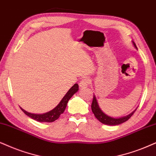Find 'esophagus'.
Returning a JSON list of instances; mask_svg holds the SVG:
<instances>
[{"instance_id":"34e87169","label":"esophagus","mask_w":156,"mask_h":156,"mask_svg":"<svg viewBox=\"0 0 156 156\" xmlns=\"http://www.w3.org/2000/svg\"><path fill=\"white\" fill-rule=\"evenodd\" d=\"M90 80L88 78H85L83 79H82L79 82V86L80 88H87L88 86V85L90 84Z\"/></svg>"}]
</instances>
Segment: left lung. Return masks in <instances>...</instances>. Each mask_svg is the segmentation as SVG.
<instances>
[{"instance_id":"1","label":"left lung","mask_w":156,"mask_h":156,"mask_svg":"<svg viewBox=\"0 0 156 156\" xmlns=\"http://www.w3.org/2000/svg\"><path fill=\"white\" fill-rule=\"evenodd\" d=\"M134 46H135L136 48V44L133 42ZM91 109L93 113H94V116H95L96 119H97L98 121L101 122V123L104 124V125H120V124L123 123L126 121H127L128 119L130 118L133 115V114L135 113V110L134 112H132L131 114H129V115L126 116V117H121V118H113L109 117V116H107L106 114L104 113L103 112L101 111V109L99 108V106L97 103V101H96V98L95 96L94 95V97H93V101L91 104Z\"/></svg>"}]
</instances>
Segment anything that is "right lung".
Returning <instances> with one entry per match:
<instances>
[{"instance_id": "1", "label": "right lung", "mask_w": 156, "mask_h": 156, "mask_svg": "<svg viewBox=\"0 0 156 156\" xmlns=\"http://www.w3.org/2000/svg\"><path fill=\"white\" fill-rule=\"evenodd\" d=\"M78 85L76 83L74 86H72V88L68 90V93L65 95V96L62 98V99L61 100L60 104H58L54 109H52V111L47 112L45 114H31L29 112H27L25 110H23L22 108L20 107V109L22 110V112L24 113L26 115H27L28 117H31V119L36 120L39 122H52L55 121L56 119H58L60 116L63 113L65 109H66L67 104L69 101L70 98L72 97L73 95L78 91Z\"/></svg>"}]
</instances>
